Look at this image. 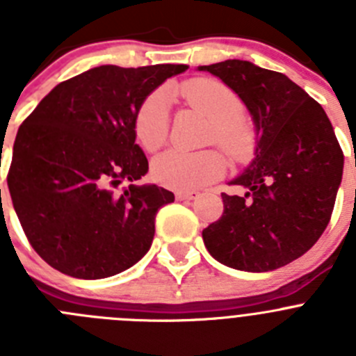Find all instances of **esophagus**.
Instances as JSON below:
<instances>
[{
  "mask_svg": "<svg viewBox=\"0 0 356 356\" xmlns=\"http://www.w3.org/2000/svg\"><path fill=\"white\" fill-rule=\"evenodd\" d=\"M197 196H200L197 191H180V193H176V200H180V201L196 200Z\"/></svg>",
  "mask_w": 356,
  "mask_h": 356,
  "instance_id": "34e87169",
  "label": "esophagus"
}]
</instances>
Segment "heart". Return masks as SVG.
Returning a JSON list of instances; mask_svg holds the SVG:
<instances>
[{
    "label": "heart",
    "mask_w": 356,
    "mask_h": 356,
    "mask_svg": "<svg viewBox=\"0 0 356 356\" xmlns=\"http://www.w3.org/2000/svg\"><path fill=\"white\" fill-rule=\"evenodd\" d=\"M178 94L213 121L210 140L229 159L244 160L253 151V130L242 118L244 103L235 90L213 78H196L184 83ZM135 140L144 151H156L168 140L169 106L163 92L155 90L139 105L134 115ZM226 162L217 151L187 153L171 149L156 156L151 175L156 184L175 191H193L219 180Z\"/></svg>",
    "instance_id": "b5f03b06"
}]
</instances>
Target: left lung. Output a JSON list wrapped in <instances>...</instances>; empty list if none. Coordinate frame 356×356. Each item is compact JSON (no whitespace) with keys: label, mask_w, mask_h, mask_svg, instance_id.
Returning <instances> with one entry per match:
<instances>
[{"label":"left lung","mask_w":356,"mask_h":356,"mask_svg":"<svg viewBox=\"0 0 356 356\" xmlns=\"http://www.w3.org/2000/svg\"><path fill=\"white\" fill-rule=\"evenodd\" d=\"M238 94L253 115L250 168L222 193V216L203 229L213 259L248 273L284 267L307 253L332 217L344 153L323 106L285 74L246 60L201 65Z\"/></svg>","instance_id":"1"}]
</instances>
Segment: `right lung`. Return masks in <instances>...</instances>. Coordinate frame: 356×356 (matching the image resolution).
Listing matches in <instances>:
<instances>
[{
    "label": "right lung",
    "mask_w": 356,
    "mask_h": 356,
    "mask_svg": "<svg viewBox=\"0 0 356 356\" xmlns=\"http://www.w3.org/2000/svg\"><path fill=\"white\" fill-rule=\"evenodd\" d=\"M185 69H89L56 85L19 127L8 191L31 248L56 271L106 278L147 253L156 212L175 194L134 185L147 172L134 115L149 92ZM122 181L131 185L115 195Z\"/></svg>",
    "instance_id": "right-lung-1"
}]
</instances>
